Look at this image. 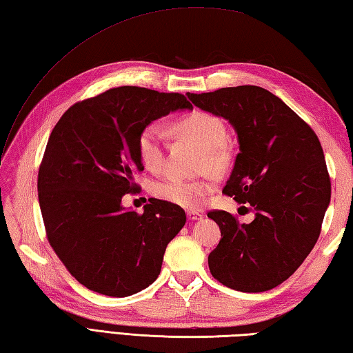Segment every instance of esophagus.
I'll return each mask as SVG.
<instances>
[{
	"mask_svg": "<svg viewBox=\"0 0 353 353\" xmlns=\"http://www.w3.org/2000/svg\"><path fill=\"white\" fill-rule=\"evenodd\" d=\"M186 216H188V220H191V221L203 219V215H201L200 212H196V211H188V212H186Z\"/></svg>",
	"mask_w": 353,
	"mask_h": 353,
	"instance_id": "1",
	"label": "esophagus"
}]
</instances>
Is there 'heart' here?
I'll return each instance as SVG.
<instances>
[{
	"instance_id": "1",
	"label": "heart",
	"mask_w": 353,
	"mask_h": 353,
	"mask_svg": "<svg viewBox=\"0 0 353 353\" xmlns=\"http://www.w3.org/2000/svg\"><path fill=\"white\" fill-rule=\"evenodd\" d=\"M179 137L203 148L201 170L215 174L226 172L232 163V148L228 145V129L223 119L205 110H192L177 118L172 124ZM137 153L141 163L150 171H161L165 162L161 129L156 124L142 127L137 138ZM215 190V177L208 172L200 179L163 177L150 185L156 199L186 209L199 208Z\"/></svg>"
}]
</instances>
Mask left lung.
Returning <instances> with one entry per match:
<instances>
[{
	"instance_id": "obj_1",
	"label": "left lung",
	"mask_w": 353,
	"mask_h": 353,
	"mask_svg": "<svg viewBox=\"0 0 353 353\" xmlns=\"http://www.w3.org/2000/svg\"><path fill=\"white\" fill-rule=\"evenodd\" d=\"M186 95L235 127L239 153L223 192L254 211L249 224L220 209L208 212L221 230L208 258L211 274L236 291L272 290L301 267L319 239L331 200L323 148L311 127L264 88Z\"/></svg>"
}]
</instances>
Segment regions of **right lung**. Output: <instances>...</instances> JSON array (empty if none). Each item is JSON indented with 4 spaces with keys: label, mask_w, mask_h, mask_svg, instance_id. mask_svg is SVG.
<instances>
[{
    "label": "right lung",
    "mask_w": 353,
    "mask_h": 353,
    "mask_svg": "<svg viewBox=\"0 0 353 353\" xmlns=\"http://www.w3.org/2000/svg\"><path fill=\"white\" fill-rule=\"evenodd\" d=\"M177 109L186 97L119 86L65 112L52 129L37 174V197L48 243L86 288L125 297L161 273L168 243L185 226V211L153 199L144 212L124 211L144 171L137 153L142 127Z\"/></svg>",
    "instance_id": "1"
}]
</instances>
